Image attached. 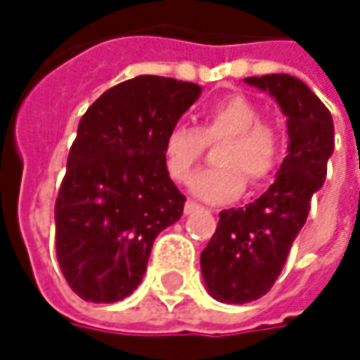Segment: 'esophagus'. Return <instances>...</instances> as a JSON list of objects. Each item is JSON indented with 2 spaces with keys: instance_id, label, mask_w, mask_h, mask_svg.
<instances>
[{
  "instance_id": "esophagus-1",
  "label": "esophagus",
  "mask_w": 360,
  "mask_h": 360,
  "mask_svg": "<svg viewBox=\"0 0 360 360\" xmlns=\"http://www.w3.org/2000/svg\"><path fill=\"white\" fill-rule=\"evenodd\" d=\"M185 214H193V212H198V210H202V206L200 204H195V202H191V200H187L185 202Z\"/></svg>"
}]
</instances>
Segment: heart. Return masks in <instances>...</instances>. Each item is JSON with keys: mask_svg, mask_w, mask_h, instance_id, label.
<instances>
[{"mask_svg": "<svg viewBox=\"0 0 360 360\" xmlns=\"http://www.w3.org/2000/svg\"><path fill=\"white\" fill-rule=\"evenodd\" d=\"M246 96H225L202 112L200 127L175 124L162 139V160L169 177L185 183L193 175L206 143H225L217 152L219 169L202 171L191 181V191L204 202H231L250 183L269 179L279 160V135Z\"/></svg>", "mask_w": 360, "mask_h": 360, "instance_id": "heart-1", "label": "heart"}]
</instances>
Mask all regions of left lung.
Returning a JSON list of instances; mask_svg holds the SVG:
<instances>
[{"label": "left lung", "instance_id": "1", "mask_svg": "<svg viewBox=\"0 0 360 360\" xmlns=\"http://www.w3.org/2000/svg\"><path fill=\"white\" fill-rule=\"evenodd\" d=\"M244 83L277 102L288 118L290 143L269 189L246 208L223 210L214 236L200 254L208 294L227 304H246L271 290L307 223L313 193L323 187L333 154L331 114L300 79L264 75Z\"/></svg>", "mask_w": 360, "mask_h": 360}]
</instances>
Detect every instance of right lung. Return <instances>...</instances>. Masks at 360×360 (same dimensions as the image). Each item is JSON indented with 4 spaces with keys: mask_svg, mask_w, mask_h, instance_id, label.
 Masks as SVG:
<instances>
[{
    "mask_svg": "<svg viewBox=\"0 0 360 360\" xmlns=\"http://www.w3.org/2000/svg\"><path fill=\"white\" fill-rule=\"evenodd\" d=\"M202 94L195 83L139 75L83 114L56 200L60 269L87 302H118L143 279L156 236L179 221L185 195L162 139Z\"/></svg>",
    "mask_w": 360,
    "mask_h": 360,
    "instance_id": "obj_1",
    "label": "right lung"
}]
</instances>
